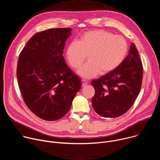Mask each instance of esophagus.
I'll return each mask as SVG.
<instances>
[{"instance_id":"esophagus-1","label":"esophagus","mask_w":160,"mask_h":160,"mask_svg":"<svg viewBox=\"0 0 160 160\" xmlns=\"http://www.w3.org/2000/svg\"><path fill=\"white\" fill-rule=\"evenodd\" d=\"M87 81L86 80H84V79H83V80H82V87H84V86H85L87 84Z\"/></svg>"}]
</instances>
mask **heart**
Masks as SVG:
<instances>
[{
    "label": "heart",
    "mask_w": 160,
    "mask_h": 160,
    "mask_svg": "<svg viewBox=\"0 0 160 160\" xmlns=\"http://www.w3.org/2000/svg\"><path fill=\"white\" fill-rule=\"evenodd\" d=\"M128 51L125 39L103 30L88 31L77 40H73L66 49V58L73 69H78L85 60L88 61L78 71L85 78H92L99 73L104 75L114 70L123 62Z\"/></svg>",
    "instance_id": "obj_1"
}]
</instances>
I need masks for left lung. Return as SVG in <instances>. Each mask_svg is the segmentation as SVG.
I'll list each match as a JSON object with an SVG mask.
<instances>
[{
  "instance_id": "left-lung-1",
  "label": "left lung",
  "mask_w": 160,
  "mask_h": 160,
  "mask_svg": "<svg viewBox=\"0 0 160 160\" xmlns=\"http://www.w3.org/2000/svg\"><path fill=\"white\" fill-rule=\"evenodd\" d=\"M142 64L133 43L128 55L115 70L94 80L95 95L92 104L104 118H117L125 113L138 98L142 85Z\"/></svg>"
}]
</instances>
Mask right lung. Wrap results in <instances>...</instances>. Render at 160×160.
<instances>
[{"instance_id": "obj_1", "label": "right lung", "mask_w": 160, "mask_h": 160, "mask_svg": "<svg viewBox=\"0 0 160 160\" xmlns=\"http://www.w3.org/2000/svg\"><path fill=\"white\" fill-rule=\"evenodd\" d=\"M72 28H51L34 35L21 52L17 78L22 98L40 118L55 121L70 110L80 79L62 56Z\"/></svg>"}]
</instances>
